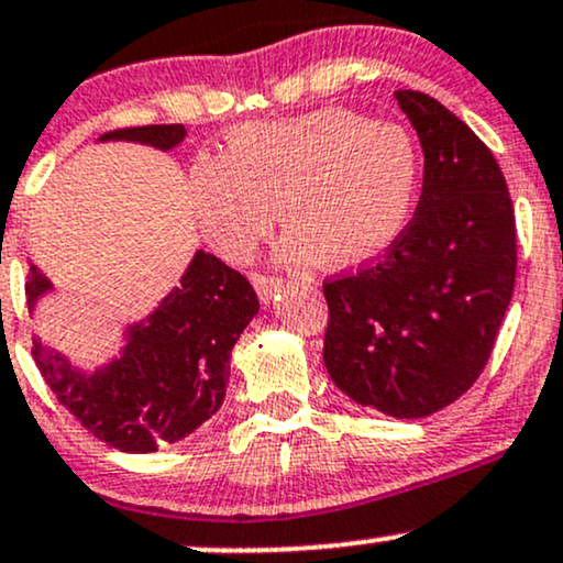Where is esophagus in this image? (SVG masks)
<instances>
[{"instance_id":"obj_1","label":"esophagus","mask_w":563,"mask_h":563,"mask_svg":"<svg viewBox=\"0 0 563 563\" xmlns=\"http://www.w3.org/2000/svg\"><path fill=\"white\" fill-rule=\"evenodd\" d=\"M251 283H253V288H256L258 299H262L264 305H269V301L275 299V296L280 294L283 288H286V280H277V277H267V275H253Z\"/></svg>"}]
</instances>
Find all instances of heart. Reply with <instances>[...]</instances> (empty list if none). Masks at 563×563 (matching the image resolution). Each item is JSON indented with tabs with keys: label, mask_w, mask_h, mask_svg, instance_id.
<instances>
[{
	"label": "heart",
	"mask_w": 563,
	"mask_h": 563,
	"mask_svg": "<svg viewBox=\"0 0 563 563\" xmlns=\"http://www.w3.org/2000/svg\"><path fill=\"white\" fill-rule=\"evenodd\" d=\"M419 187V152L398 122H368L347 109L240 128L227 159L189 170V197L208 243L243 262L288 227L280 256L323 267H361L404 232Z\"/></svg>",
	"instance_id": "1"
}]
</instances>
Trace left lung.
<instances>
[{
	"instance_id": "left-lung-1",
	"label": "left lung",
	"mask_w": 563,
	"mask_h": 563,
	"mask_svg": "<svg viewBox=\"0 0 563 563\" xmlns=\"http://www.w3.org/2000/svg\"><path fill=\"white\" fill-rule=\"evenodd\" d=\"M424 154L419 206L376 264L323 286V363L361 406L419 419L489 361L516 286V216L489 146L419 90L395 92Z\"/></svg>"
}]
</instances>
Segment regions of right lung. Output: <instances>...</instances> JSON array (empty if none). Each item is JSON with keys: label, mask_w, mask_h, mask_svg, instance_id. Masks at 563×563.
Returning <instances> with one entry per match:
<instances>
[{"label": "right lung", "mask_w": 563, "mask_h": 563, "mask_svg": "<svg viewBox=\"0 0 563 563\" xmlns=\"http://www.w3.org/2000/svg\"><path fill=\"white\" fill-rule=\"evenodd\" d=\"M187 139L184 125L125 128L101 141H133L159 152ZM53 291L31 264L29 310ZM258 312L256 291L213 253L197 251L173 291L139 323L125 325L122 347L103 366L79 368L34 336L36 366L47 387L82 428L120 452L150 454L176 443L221 409L234 342Z\"/></svg>", "instance_id": "obj_1"}]
</instances>
